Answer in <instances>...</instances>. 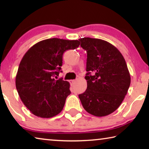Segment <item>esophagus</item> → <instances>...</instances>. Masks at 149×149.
Here are the masks:
<instances>
[{
    "label": "esophagus",
    "mask_w": 149,
    "mask_h": 149,
    "mask_svg": "<svg viewBox=\"0 0 149 149\" xmlns=\"http://www.w3.org/2000/svg\"><path fill=\"white\" fill-rule=\"evenodd\" d=\"M70 82H71V84H74V83L75 82V80H74V79H73V80H71L70 81Z\"/></svg>",
    "instance_id": "obj_1"
}]
</instances>
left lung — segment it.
Here are the masks:
<instances>
[{
    "label": "left lung",
    "mask_w": 149,
    "mask_h": 149,
    "mask_svg": "<svg viewBox=\"0 0 149 149\" xmlns=\"http://www.w3.org/2000/svg\"><path fill=\"white\" fill-rule=\"evenodd\" d=\"M87 51V87L79 95L84 109L98 117L114 112L122 104L129 89L131 77L124 58L114 45L104 40L79 39Z\"/></svg>",
    "instance_id": "left-lung-1"
}]
</instances>
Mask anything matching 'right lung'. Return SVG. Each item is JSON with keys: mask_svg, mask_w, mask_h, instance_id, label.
Returning <instances> with one entry per match:
<instances>
[{"mask_svg": "<svg viewBox=\"0 0 149 149\" xmlns=\"http://www.w3.org/2000/svg\"><path fill=\"white\" fill-rule=\"evenodd\" d=\"M79 46L77 40L58 38L45 39L27 50L19 65L16 87L20 99L32 114L38 117L55 116L62 110L70 95V84L61 72L65 51Z\"/></svg>", "mask_w": 149, "mask_h": 149, "instance_id": "right-lung-1", "label": "right lung"}]
</instances>
